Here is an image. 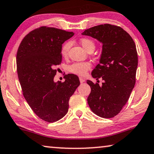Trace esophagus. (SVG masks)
<instances>
[{"mask_svg": "<svg viewBox=\"0 0 154 154\" xmlns=\"http://www.w3.org/2000/svg\"><path fill=\"white\" fill-rule=\"evenodd\" d=\"M79 81H80V83L82 84V83H84V82H85V79H84V78H82V77H79Z\"/></svg>", "mask_w": 154, "mask_h": 154, "instance_id": "obj_1", "label": "esophagus"}]
</instances>
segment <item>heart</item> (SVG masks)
I'll use <instances>...</instances> for the list:
<instances>
[{
	"label": "heart",
	"mask_w": 154,
	"mask_h": 154,
	"mask_svg": "<svg viewBox=\"0 0 154 154\" xmlns=\"http://www.w3.org/2000/svg\"><path fill=\"white\" fill-rule=\"evenodd\" d=\"M80 43L83 46L85 50H89L90 49L95 48V43L92 40L87 38H82L80 40ZM70 47V42L67 41L63 45L61 48V55L63 57H66L68 53V50ZM91 67V63L89 62H76L68 66V72L72 74L79 75V76H84L86 74V72Z\"/></svg>",
	"instance_id": "b5f03b06"
}]
</instances>
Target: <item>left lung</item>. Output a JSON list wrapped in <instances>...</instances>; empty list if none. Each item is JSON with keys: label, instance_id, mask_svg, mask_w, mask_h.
Masks as SVG:
<instances>
[{"label": "left lung", "instance_id": "1", "mask_svg": "<svg viewBox=\"0 0 154 154\" xmlns=\"http://www.w3.org/2000/svg\"><path fill=\"white\" fill-rule=\"evenodd\" d=\"M82 35L91 36L102 43L100 63L92 71V77L102 86L87 80L91 91L88 104L91 111L104 118L120 113L136 84L137 53L134 40L120 27L100 25L86 29Z\"/></svg>", "mask_w": 154, "mask_h": 154}]
</instances>
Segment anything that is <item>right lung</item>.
<instances>
[{"label": "right lung", "instance_id": "obj_1", "mask_svg": "<svg viewBox=\"0 0 154 154\" xmlns=\"http://www.w3.org/2000/svg\"><path fill=\"white\" fill-rule=\"evenodd\" d=\"M73 35L72 32L43 26L27 34L18 47L17 67L23 94L34 113L48 122L65 116L70 97L80 84L73 74L66 75L64 82L54 81L62 44Z\"/></svg>", "mask_w": 154, "mask_h": 154}]
</instances>
